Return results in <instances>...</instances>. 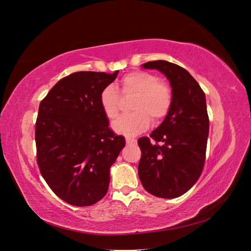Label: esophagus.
<instances>
[{
    "label": "esophagus",
    "mask_w": 251,
    "mask_h": 251,
    "mask_svg": "<svg viewBox=\"0 0 251 251\" xmlns=\"http://www.w3.org/2000/svg\"><path fill=\"white\" fill-rule=\"evenodd\" d=\"M126 144H135L136 140L133 138H126Z\"/></svg>",
    "instance_id": "esophagus-1"
}]
</instances>
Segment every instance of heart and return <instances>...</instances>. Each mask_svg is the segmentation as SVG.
<instances>
[{
    "instance_id": "b5f03b06",
    "label": "heart",
    "mask_w": 251,
    "mask_h": 251,
    "mask_svg": "<svg viewBox=\"0 0 251 251\" xmlns=\"http://www.w3.org/2000/svg\"><path fill=\"white\" fill-rule=\"evenodd\" d=\"M120 93L124 97L135 96L131 103L134 111L116 120L113 128L119 134L133 136L150 126L161 121L168 115L173 102L172 89L159 80L156 75L146 71H134L121 78ZM100 107L108 119L114 120L123 109V100L114 86H107L100 93Z\"/></svg>"
}]
</instances>
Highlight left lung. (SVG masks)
<instances>
[{
	"label": "left lung",
	"instance_id": "left-lung-1",
	"mask_svg": "<svg viewBox=\"0 0 251 251\" xmlns=\"http://www.w3.org/2000/svg\"><path fill=\"white\" fill-rule=\"evenodd\" d=\"M169 78L173 102L168 115L150 137L138 139V175L147 192L177 198L201 176L206 156L209 119L203 90L184 68L166 60L142 65Z\"/></svg>",
	"mask_w": 251,
	"mask_h": 251
}]
</instances>
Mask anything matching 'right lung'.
I'll return each instance as SVG.
<instances>
[{"instance_id":"right-lung-1","label":"right lung","mask_w":251,"mask_h":251,"mask_svg":"<svg viewBox=\"0 0 251 251\" xmlns=\"http://www.w3.org/2000/svg\"><path fill=\"white\" fill-rule=\"evenodd\" d=\"M114 73L79 71L58 80L41 101L35 123L36 162L58 198L74 206L101 200L110 168L126 146L109 126L100 97Z\"/></svg>"}]
</instances>
